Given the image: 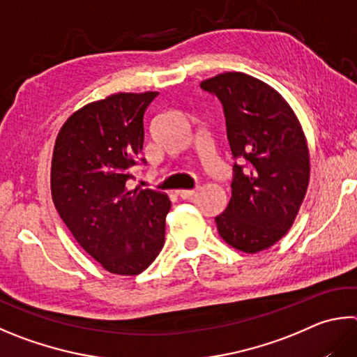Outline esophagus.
Instances as JSON below:
<instances>
[{
  "mask_svg": "<svg viewBox=\"0 0 357 357\" xmlns=\"http://www.w3.org/2000/svg\"><path fill=\"white\" fill-rule=\"evenodd\" d=\"M176 193H178V197H179V198H183V199H190V198L197 193V189H193V190H178Z\"/></svg>",
  "mask_w": 357,
  "mask_h": 357,
  "instance_id": "esophagus-1",
  "label": "esophagus"
}]
</instances>
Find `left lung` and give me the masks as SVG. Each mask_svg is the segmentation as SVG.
I'll return each instance as SVG.
<instances>
[{
  "mask_svg": "<svg viewBox=\"0 0 357 357\" xmlns=\"http://www.w3.org/2000/svg\"><path fill=\"white\" fill-rule=\"evenodd\" d=\"M222 101L234 158L232 195L215 217L220 237L255 255L287 234L306 197L310 160L306 135L280 92L241 71H226L201 82Z\"/></svg>",
  "mask_w": 357,
  "mask_h": 357,
  "instance_id": "8db88e82",
  "label": "left lung"
}]
</instances>
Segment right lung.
I'll return each mask as SVG.
<instances>
[{
	"instance_id": "right-lung-1",
	"label": "right lung",
	"mask_w": 357,
	"mask_h": 357,
	"mask_svg": "<svg viewBox=\"0 0 357 357\" xmlns=\"http://www.w3.org/2000/svg\"><path fill=\"white\" fill-rule=\"evenodd\" d=\"M156 95L120 92L89 102L56 137L53 203L75 241L114 275L142 273L164 246L168 195L126 185L144 148V114Z\"/></svg>"
}]
</instances>
